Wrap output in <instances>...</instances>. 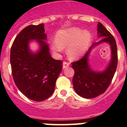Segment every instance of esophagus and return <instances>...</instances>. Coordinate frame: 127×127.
<instances>
[{"instance_id": "34e87169", "label": "esophagus", "mask_w": 127, "mask_h": 127, "mask_svg": "<svg viewBox=\"0 0 127 127\" xmlns=\"http://www.w3.org/2000/svg\"><path fill=\"white\" fill-rule=\"evenodd\" d=\"M69 66V64L68 62H64L63 63V69H65L67 67H68Z\"/></svg>"}]
</instances>
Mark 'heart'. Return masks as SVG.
I'll use <instances>...</instances> for the list:
<instances>
[{
    "instance_id": "1",
    "label": "heart",
    "mask_w": 127,
    "mask_h": 127,
    "mask_svg": "<svg viewBox=\"0 0 127 127\" xmlns=\"http://www.w3.org/2000/svg\"><path fill=\"white\" fill-rule=\"evenodd\" d=\"M92 40V35L87 30L72 27L59 30L56 34V41L51 42L53 51L61 52L67 48V54L72 60H76L87 50Z\"/></svg>"
}]
</instances>
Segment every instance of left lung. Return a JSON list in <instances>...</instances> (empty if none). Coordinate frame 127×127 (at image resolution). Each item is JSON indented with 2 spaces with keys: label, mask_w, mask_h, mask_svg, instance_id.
Here are the masks:
<instances>
[{
  "label": "left lung",
  "mask_w": 127,
  "mask_h": 127,
  "mask_svg": "<svg viewBox=\"0 0 127 127\" xmlns=\"http://www.w3.org/2000/svg\"><path fill=\"white\" fill-rule=\"evenodd\" d=\"M98 37H104L91 46L88 52L79 60L72 63L74 70L72 79L76 94L85 98H92L104 94L111 83L118 65V51L116 41L113 35L101 23L97 25ZM102 42H107L111 46L112 58L108 65L103 71H95L89 66L88 57L93 48Z\"/></svg>",
  "instance_id": "8db88e82"
}]
</instances>
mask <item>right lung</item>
Instances as JSON below:
<instances>
[{
	"instance_id": "obj_1",
	"label": "right lung",
	"mask_w": 127,
	"mask_h": 127,
	"mask_svg": "<svg viewBox=\"0 0 127 127\" xmlns=\"http://www.w3.org/2000/svg\"><path fill=\"white\" fill-rule=\"evenodd\" d=\"M44 24L29 25L16 37L11 48V70L19 90L29 99H47L55 90L56 81L62 70V62L51 57ZM35 40L39 48L35 53L29 48Z\"/></svg>"
}]
</instances>
